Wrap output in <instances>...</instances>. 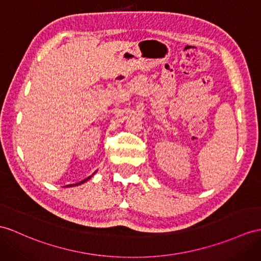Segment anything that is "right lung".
<instances>
[{"label":"right lung","instance_id":"1","mask_svg":"<svg viewBox=\"0 0 261 261\" xmlns=\"http://www.w3.org/2000/svg\"><path fill=\"white\" fill-rule=\"evenodd\" d=\"M95 173H96V171H95ZM95 173H93L92 174V176H90V177H87V178H85L84 180H82V181H80V182H77V184H73V185H67L66 187H73V186H79V185H82V184H84V182H86L87 180H90L92 177L95 175Z\"/></svg>","mask_w":261,"mask_h":261}]
</instances>
